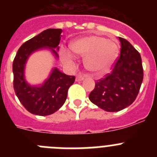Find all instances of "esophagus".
Wrapping results in <instances>:
<instances>
[{
  "label": "esophagus",
  "instance_id": "obj_1",
  "mask_svg": "<svg viewBox=\"0 0 157 157\" xmlns=\"http://www.w3.org/2000/svg\"><path fill=\"white\" fill-rule=\"evenodd\" d=\"M86 77V75H81V74L77 75V76H76V81L77 82L82 81V80L84 79Z\"/></svg>",
  "mask_w": 157,
  "mask_h": 157
}]
</instances>
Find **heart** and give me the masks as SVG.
Instances as JSON below:
<instances>
[{"instance_id": "b5f03b06", "label": "heart", "mask_w": 157, "mask_h": 157, "mask_svg": "<svg viewBox=\"0 0 157 157\" xmlns=\"http://www.w3.org/2000/svg\"><path fill=\"white\" fill-rule=\"evenodd\" d=\"M71 49L75 53L86 56V68L94 72H104L110 68L117 57L118 45L115 41L98 35L82 37L71 43ZM65 63L73 60V55L65 48L60 51Z\"/></svg>"}]
</instances>
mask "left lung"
<instances>
[{"label": "left lung", "mask_w": 157, "mask_h": 157, "mask_svg": "<svg viewBox=\"0 0 157 157\" xmlns=\"http://www.w3.org/2000/svg\"><path fill=\"white\" fill-rule=\"evenodd\" d=\"M119 39L120 54L112 71L96 82L89 96L92 103L107 112H119L131 105L143 81L141 55L125 38Z\"/></svg>", "instance_id": "left-lung-1"}]
</instances>
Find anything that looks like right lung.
Instances as JSON below:
<instances>
[{"mask_svg":"<svg viewBox=\"0 0 157 157\" xmlns=\"http://www.w3.org/2000/svg\"><path fill=\"white\" fill-rule=\"evenodd\" d=\"M61 29H47L24 42L19 48L12 63L13 88L17 98L29 112L38 116H48L61 108L67 96L69 87L75 82V76L67 75L54 68L50 77L41 87H32L24 80V65L34 51L49 47L56 56L61 38Z\"/></svg>","mask_w":157,"mask_h":157,"instance_id":"add662e5","label":"right lung"}]
</instances>
